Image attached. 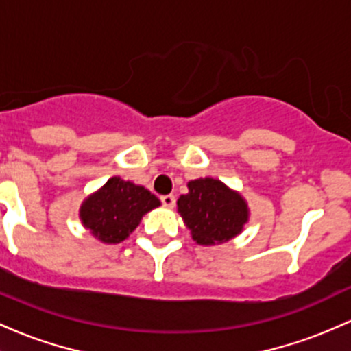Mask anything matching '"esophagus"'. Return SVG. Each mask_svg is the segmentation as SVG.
<instances>
[{
	"instance_id": "34e87169",
	"label": "esophagus",
	"mask_w": 351,
	"mask_h": 351,
	"mask_svg": "<svg viewBox=\"0 0 351 351\" xmlns=\"http://www.w3.org/2000/svg\"><path fill=\"white\" fill-rule=\"evenodd\" d=\"M161 203H163L165 208H173L176 203V198L173 195H163L161 196Z\"/></svg>"
}]
</instances>
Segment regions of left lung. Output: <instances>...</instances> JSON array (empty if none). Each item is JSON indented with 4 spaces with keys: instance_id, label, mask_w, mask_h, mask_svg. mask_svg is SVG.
<instances>
[{
    "instance_id": "left-lung-1",
    "label": "left lung",
    "mask_w": 351,
    "mask_h": 351,
    "mask_svg": "<svg viewBox=\"0 0 351 351\" xmlns=\"http://www.w3.org/2000/svg\"><path fill=\"white\" fill-rule=\"evenodd\" d=\"M176 205L193 241L202 246L233 240L250 218L243 196L210 176L188 182V193L180 196Z\"/></svg>"
}]
</instances>
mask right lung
Masks as SVG:
<instances>
[{
  "instance_id": "obj_1",
  "label": "right lung",
  "mask_w": 351,
  "mask_h": 351,
  "mask_svg": "<svg viewBox=\"0 0 351 351\" xmlns=\"http://www.w3.org/2000/svg\"><path fill=\"white\" fill-rule=\"evenodd\" d=\"M160 205V199L145 186L113 176L84 198L80 206V219L96 240L117 245L136 230L148 211Z\"/></svg>"
}]
</instances>
